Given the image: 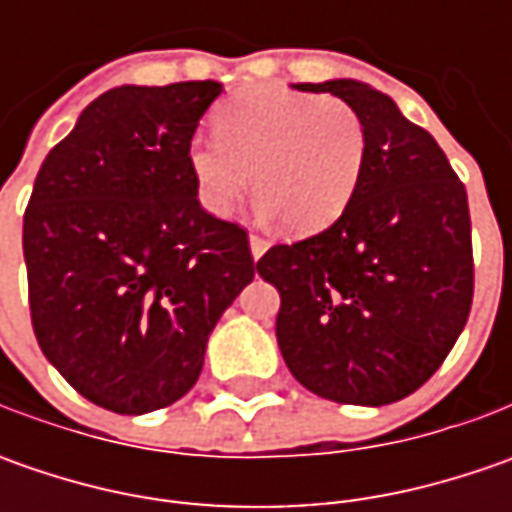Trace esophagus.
Listing matches in <instances>:
<instances>
[{"mask_svg":"<svg viewBox=\"0 0 512 512\" xmlns=\"http://www.w3.org/2000/svg\"><path fill=\"white\" fill-rule=\"evenodd\" d=\"M265 253H267L265 239H262V236H250V256H253V262H259Z\"/></svg>","mask_w":512,"mask_h":512,"instance_id":"34e87169","label":"esophagus"}]
</instances>
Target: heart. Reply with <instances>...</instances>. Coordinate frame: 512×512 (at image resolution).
<instances>
[{
	"label": "heart",
	"mask_w": 512,
	"mask_h": 512,
	"mask_svg": "<svg viewBox=\"0 0 512 512\" xmlns=\"http://www.w3.org/2000/svg\"><path fill=\"white\" fill-rule=\"evenodd\" d=\"M216 139L187 148L199 202L227 216L253 179L267 216L293 236H313L342 216L364 168V125L342 99L256 85L233 93L213 116Z\"/></svg>",
	"instance_id": "heart-1"
}]
</instances>
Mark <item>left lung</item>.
Segmentation results:
<instances>
[{"instance_id":"obj_1","label":"left lung","mask_w":512,"mask_h":512,"mask_svg":"<svg viewBox=\"0 0 512 512\" xmlns=\"http://www.w3.org/2000/svg\"><path fill=\"white\" fill-rule=\"evenodd\" d=\"M333 93L364 125V168L325 233L276 245L259 276L282 296L276 339L296 382L339 404L382 407L447 359L473 302L467 190L436 139L356 79L293 85Z\"/></svg>"}]
</instances>
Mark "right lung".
<instances>
[{"label": "right lung", "instance_id": "1", "mask_svg": "<svg viewBox=\"0 0 512 512\" xmlns=\"http://www.w3.org/2000/svg\"><path fill=\"white\" fill-rule=\"evenodd\" d=\"M222 85L105 90L50 150L22 250L33 333L88 402L142 416L196 384L216 322L256 276L247 233L210 216L187 148Z\"/></svg>", "mask_w": 512, "mask_h": 512}]
</instances>
